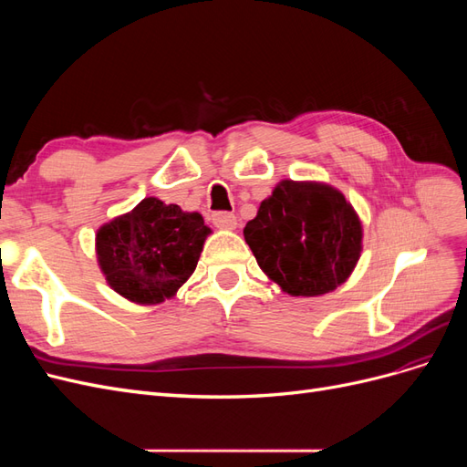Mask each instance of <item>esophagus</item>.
<instances>
[{"label": "esophagus", "instance_id": "1", "mask_svg": "<svg viewBox=\"0 0 467 467\" xmlns=\"http://www.w3.org/2000/svg\"><path fill=\"white\" fill-rule=\"evenodd\" d=\"M212 222H214V225L220 230H235L237 225V218L230 214V212H214V214H212Z\"/></svg>", "mask_w": 467, "mask_h": 467}]
</instances>
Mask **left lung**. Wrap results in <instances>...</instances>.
Returning a JSON list of instances; mask_svg holds the SVG:
<instances>
[{"instance_id":"obj_1","label":"left lung","mask_w":467,"mask_h":467,"mask_svg":"<svg viewBox=\"0 0 467 467\" xmlns=\"http://www.w3.org/2000/svg\"><path fill=\"white\" fill-rule=\"evenodd\" d=\"M244 235L261 271L282 292L306 298L341 286L362 253L357 210L317 181H280Z\"/></svg>"}]
</instances>
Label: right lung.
<instances>
[{
	"mask_svg": "<svg viewBox=\"0 0 467 467\" xmlns=\"http://www.w3.org/2000/svg\"><path fill=\"white\" fill-rule=\"evenodd\" d=\"M208 234L199 212L148 196L97 230V263L122 298L155 306L173 298L194 273Z\"/></svg>",
	"mask_w": 467,
	"mask_h": 467,
	"instance_id": "right-lung-1",
	"label": "right lung"
}]
</instances>
